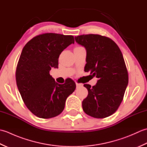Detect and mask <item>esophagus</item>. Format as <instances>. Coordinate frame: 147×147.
<instances>
[{"label": "esophagus", "mask_w": 147, "mask_h": 147, "mask_svg": "<svg viewBox=\"0 0 147 147\" xmlns=\"http://www.w3.org/2000/svg\"><path fill=\"white\" fill-rule=\"evenodd\" d=\"M76 86H77V87H79V86H82V85H83L82 84L78 83H76Z\"/></svg>", "instance_id": "1"}]
</instances>
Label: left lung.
Returning a JSON list of instances; mask_svg holds the SVG:
<instances>
[{
    "label": "left lung",
    "mask_w": 147,
    "mask_h": 147,
    "mask_svg": "<svg viewBox=\"0 0 147 147\" xmlns=\"http://www.w3.org/2000/svg\"><path fill=\"white\" fill-rule=\"evenodd\" d=\"M86 51L85 71L98 80L96 85L85 84L88 94L82 107L86 114L102 119L117 110L128 84V73L120 49L109 37L96 34L75 37Z\"/></svg>",
    "instance_id": "obj_1"
}]
</instances>
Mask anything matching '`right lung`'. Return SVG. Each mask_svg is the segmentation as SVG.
<instances>
[{"mask_svg": "<svg viewBox=\"0 0 147 147\" xmlns=\"http://www.w3.org/2000/svg\"><path fill=\"white\" fill-rule=\"evenodd\" d=\"M74 43L72 35L46 33L33 37L23 49L16 80L24 104L36 117L50 119L60 114L75 90L71 79L59 84L49 73L52 67H58L61 53Z\"/></svg>", "mask_w": 147, "mask_h": 147, "instance_id": "right-lung-1", "label": "right lung"}]
</instances>
